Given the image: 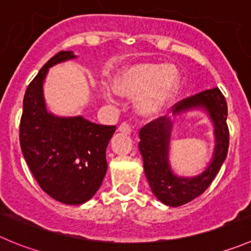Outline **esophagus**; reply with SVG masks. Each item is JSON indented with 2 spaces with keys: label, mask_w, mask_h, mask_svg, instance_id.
Here are the masks:
<instances>
[{
  "label": "esophagus",
  "mask_w": 251,
  "mask_h": 251,
  "mask_svg": "<svg viewBox=\"0 0 251 251\" xmlns=\"http://www.w3.org/2000/svg\"><path fill=\"white\" fill-rule=\"evenodd\" d=\"M119 131L123 133H127V135H130V133L132 132V128H131V126L128 125L127 123H123L120 126H119Z\"/></svg>",
  "instance_id": "1"
}]
</instances>
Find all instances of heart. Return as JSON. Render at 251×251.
Wrapping results in <instances>:
<instances>
[{
    "label": "heart",
    "instance_id": "b5f03b06",
    "mask_svg": "<svg viewBox=\"0 0 251 251\" xmlns=\"http://www.w3.org/2000/svg\"><path fill=\"white\" fill-rule=\"evenodd\" d=\"M178 72L172 64L141 63L124 70L114 80L120 97H137V110L145 116L158 114L175 97L178 88ZM111 99V95L107 94Z\"/></svg>",
    "mask_w": 251,
    "mask_h": 251
}]
</instances>
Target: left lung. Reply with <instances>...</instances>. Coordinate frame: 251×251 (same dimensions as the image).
I'll return each instance as SVG.
<instances>
[{
  "instance_id": "left-lung-1",
  "label": "left lung",
  "mask_w": 251,
  "mask_h": 251,
  "mask_svg": "<svg viewBox=\"0 0 251 251\" xmlns=\"http://www.w3.org/2000/svg\"><path fill=\"white\" fill-rule=\"evenodd\" d=\"M192 109H203L214 124L215 147L213 158L204 172L194 177H178L168 162L172 121L166 116L156 119L140 130L139 149L144 158V170L150 187L157 200L170 207H179L203 193L226 161L229 147V128L226 125L228 106L218 88L198 93L173 105V115Z\"/></svg>"
}]
</instances>
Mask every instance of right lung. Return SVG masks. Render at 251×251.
<instances>
[{
    "instance_id": "1",
    "label": "right lung",
    "mask_w": 251,
    "mask_h": 251,
    "mask_svg": "<svg viewBox=\"0 0 251 251\" xmlns=\"http://www.w3.org/2000/svg\"><path fill=\"white\" fill-rule=\"evenodd\" d=\"M74 58L73 51L62 50L43 65L25 90L20 124L21 150L36 181L53 200L70 205L88 202L100 188L107 170L106 147L116 130L47 110L43 83L48 69Z\"/></svg>"
}]
</instances>
